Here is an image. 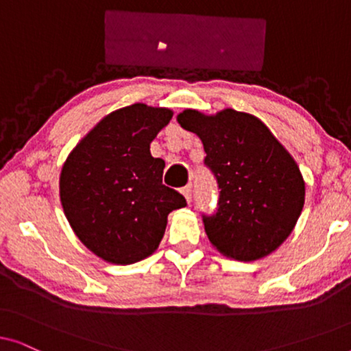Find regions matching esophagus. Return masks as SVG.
<instances>
[{"mask_svg": "<svg viewBox=\"0 0 351 351\" xmlns=\"http://www.w3.org/2000/svg\"><path fill=\"white\" fill-rule=\"evenodd\" d=\"M182 195L185 196L186 203H190V201H191V185L184 186V189H182Z\"/></svg>", "mask_w": 351, "mask_h": 351, "instance_id": "esophagus-1", "label": "esophagus"}]
</instances>
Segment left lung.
Returning <instances> with one entry per match:
<instances>
[{
  "label": "left lung",
  "instance_id": "left-lung-1",
  "mask_svg": "<svg viewBox=\"0 0 351 351\" xmlns=\"http://www.w3.org/2000/svg\"><path fill=\"white\" fill-rule=\"evenodd\" d=\"M203 142L204 165L217 179V213L203 217L222 256L252 262L276 251L294 230L305 203V182L294 158L254 114L233 108L177 114Z\"/></svg>",
  "mask_w": 351,
  "mask_h": 351
}]
</instances>
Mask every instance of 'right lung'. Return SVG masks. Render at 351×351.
<instances>
[{
  "instance_id": "add662e5",
  "label": "right lung",
  "mask_w": 351,
  "mask_h": 351,
  "mask_svg": "<svg viewBox=\"0 0 351 351\" xmlns=\"http://www.w3.org/2000/svg\"><path fill=\"white\" fill-rule=\"evenodd\" d=\"M172 110L132 104L100 119L62 166L60 203L80 241L105 262L131 265L160 246L167 215L186 206L162 185L150 143Z\"/></svg>"
}]
</instances>
